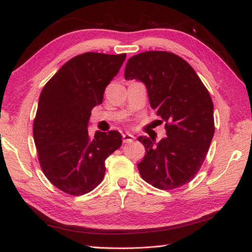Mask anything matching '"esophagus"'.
I'll return each instance as SVG.
<instances>
[{"label": "esophagus", "instance_id": "obj_1", "mask_svg": "<svg viewBox=\"0 0 252 252\" xmlns=\"http://www.w3.org/2000/svg\"><path fill=\"white\" fill-rule=\"evenodd\" d=\"M122 138H123V143H132L135 140V137L132 134H130V133H123Z\"/></svg>", "mask_w": 252, "mask_h": 252}]
</instances>
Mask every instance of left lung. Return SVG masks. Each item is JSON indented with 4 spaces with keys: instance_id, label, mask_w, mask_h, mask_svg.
<instances>
[{
    "instance_id": "8db88e82",
    "label": "left lung",
    "mask_w": 252,
    "mask_h": 252,
    "mask_svg": "<svg viewBox=\"0 0 252 252\" xmlns=\"http://www.w3.org/2000/svg\"><path fill=\"white\" fill-rule=\"evenodd\" d=\"M126 80L146 85L152 108L165 122L167 137L156 143L138 141L146 155L137 164L147 183L171 190L189 183L201 168L215 134L213 103L207 88L183 58L164 51L132 56L125 69Z\"/></svg>"
}]
</instances>
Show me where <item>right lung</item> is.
<instances>
[{
  "mask_svg": "<svg viewBox=\"0 0 252 252\" xmlns=\"http://www.w3.org/2000/svg\"><path fill=\"white\" fill-rule=\"evenodd\" d=\"M126 54L88 52L71 58L42 90L33 137L43 173L73 196L93 190L104 179L105 160L121 146L118 131H88L91 111L101 104L107 85Z\"/></svg>",
  "mask_w": 252,
  "mask_h": 252,
  "instance_id": "right-lung-1",
  "label": "right lung"
}]
</instances>
